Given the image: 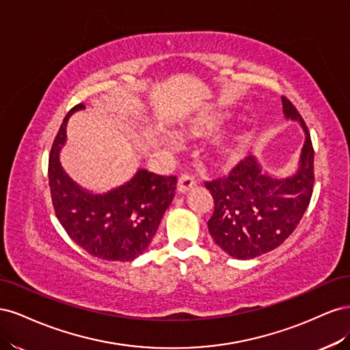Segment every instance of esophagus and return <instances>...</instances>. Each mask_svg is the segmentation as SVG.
Masks as SVG:
<instances>
[{
	"label": "esophagus",
	"instance_id": "esophagus-1",
	"mask_svg": "<svg viewBox=\"0 0 350 350\" xmlns=\"http://www.w3.org/2000/svg\"><path fill=\"white\" fill-rule=\"evenodd\" d=\"M196 185H197V179L189 174H184L181 178L178 179V191L179 193H187L188 189H191Z\"/></svg>",
	"mask_w": 350,
	"mask_h": 350
}]
</instances>
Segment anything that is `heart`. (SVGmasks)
I'll return each mask as SVG.
<instances>
[{"label":"heart","mask_w":350,"mask_h":350,"mask_svg":"<svg viewBox=\"0 0 350 350\" xmlns=\"http://www.w3.org/2000/svg\"><path fill=\"white\" fill-rule=\"evenodd\" d=\"M221 121H224V116L220 115H211V116H203L191 124V131L196 134H207L216 131ZM243 147V137L235 135L230 137V139L221 142L219 146V153L224 159H235Z\"/></svg>","instance_id":"obj_1"}]
</instances>
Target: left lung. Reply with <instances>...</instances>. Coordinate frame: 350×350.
I'll return each instance as SVG.
<instances>
[{
	"label": "left lung",
	"mask_w": 350,
	"mask_h": 350,
	"mask_svg": "<svg viewBox=\"0 0 350 350\" xmlns=\"http://www.w3.org/2000/svg\"><path fill=\"white\" fill-rule=\"evenodd\" d=\"M286 120L298 121L305 143L296 172L273 178L254 156L241 161L228 176L206 183L215 201L208 232L230 257L251 260L278 248L298 226L314 185V149L308 129L289 99L282 96Z\"/></svg>",
	"instance_id": "left-lung-1"
}]
</instances>
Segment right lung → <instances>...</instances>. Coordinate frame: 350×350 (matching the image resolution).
I'll return each mask as SVG.
<instances>
[{
	"label": "right lung",
	"mask_w": 350,
	"mask_h": 350,
	"mask_svg": "<svg viewBox=\"0 0 350 350\" xmlns=\"http://www.w3.org/2000/svg\"><path fill=\"white\" fill-rule=\"evenodd\" d=\"M80 109H84L83 103L67 113L49 154L48 178L55 215L70 238L90 256L133 261L150 245L175 196L176 176L139 169L129 183L111 191L94 194L83 189L59 163L67 121Z\"/></svg>",
	"instance_id": "obj_1"
}]
</instances>
